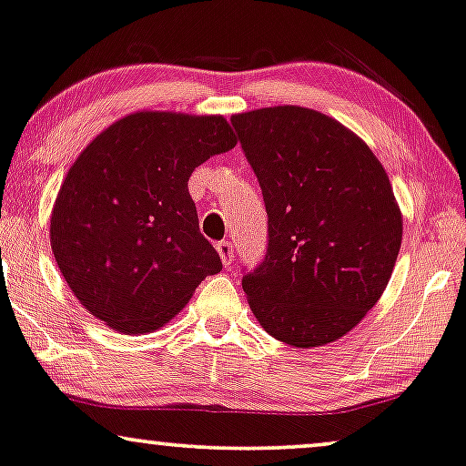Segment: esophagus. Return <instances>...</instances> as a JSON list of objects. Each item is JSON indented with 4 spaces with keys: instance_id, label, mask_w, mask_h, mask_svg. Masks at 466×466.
Wrapping results in <instances>:
<instances>
[{
    "instance_id": "obj_1",
    "label": "esophagus",
    "mask_w": 466,
    "mask_h": 466,
    "mask_svg": "<svg viewBox=\"0 0 466 466\" xmlns=\"http://www.w3.org/2000/svg\"><path fill=\"white\" fill-rule=\"evenodd\" d=\"M217 251H219L221 262L226 264V267L234 262V245L229 243V240H219V243H217Z\"/></svg>"
}]
</instances>
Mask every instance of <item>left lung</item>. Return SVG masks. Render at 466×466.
<instances>
[{"instance_id": "8db88e82", "label": "left lung", "mask_w": 466, "mask_h": 466, "mask_svg": "<svg viewBox=\"0 0 466 466\" xmlns=\"http://www.w3.org/2000/svg\"><path fill=\"white\" fill-rule=\"evenodd\" d=\"M268 215L264 260L243 275L264 331L311 349L374 308L402 243V215L374 152L320 111L232 116Z\"/></svg>"}]
</instances>
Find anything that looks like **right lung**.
<instances>
[{
    "mask_svg": "<svg viewBox=\"0 0 466 466\" xmlns=\"http://www.w3.org/2000/svg\"><path fill=\"white\" fill-rule=\"evenodd\" d=\"M234 146L221 116L139 111L81 152L53 206L51 247L92 316L120 333L155 331L219 273L187 185Z\"/></svg>",
    "mask_w": 466,
    "mask_h": 466,
    "instance_id": "obj_1",
    "label": "right lung"
}]
</instances>
